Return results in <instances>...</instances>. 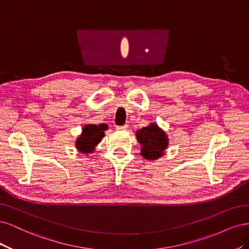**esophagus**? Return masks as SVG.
Listing matches in <instances>:
<instances>
[{
    "mask_svg": "<svg viewBox=\"0 0 249 249\" xmlns=\"http://www.w3.org/2000/svg\"><path fill=\"white\" fill-rule=\"evenodd\" d=\"M127 128H128V125H123V126H117L116 129L120 131V130H127Z\"/></svg>",
    "mask_w": 249,
    "mask_h": 249,
    "instance_id": "esophagus-1",
    "label": "esophagus"
}]
</instances>
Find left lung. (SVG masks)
<instances>
[{
  "label": "left lung",
  "instance_id": "left-lung-1",
  "mask_svg": "<svg viewBox=\"0 0 249 249\" xmlns=\"http://www.w3.org/2000/svg\"><path fill=\"white\" fill-rule=\"evenodd\" d=\"M136 140L142 146L141 155L147 160H156L164 155L168 147V138L165 131L157 123L152 122L135 133Z\"/></svg>",
  "mask_w": 249,
  "mask_h": 249
}]
</instances>
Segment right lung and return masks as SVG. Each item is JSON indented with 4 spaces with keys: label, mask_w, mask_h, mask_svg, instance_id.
Returning a JSON list of instances; mask_svg holds the SVG:
<instances>
[{
    "label": "right lung",
    "mask_w": 249,
    "mask_h": 249,
    "mask_svg": "<svg viewBox=\"0 0 249 249\" xmlns=\"http://www.w3.org/2000/svg\"><path fill=\"white\" fill-rule=\"evenodd\" d=\"M108 129V126L104 123L99 125L88 124L84 126L82 133L77 136L75 141V148L79 153L89 155L94 153L98 143L101 142L104 135V131Z\"/></svg>",
    "instance_id": "obj_1"
}]
</instances>
